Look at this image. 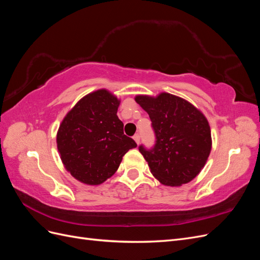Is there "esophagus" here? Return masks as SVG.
I'll list each match as a JSON object with an SVG mask.
<instances>
[{
    "label": "esophagus",
    "mask_w": 260,
    "mask_h": 260,
    "mask_svg": "<svg viewBox=\"0 0 260 260\" xmlns=\"http://www.w3.org/2000/svg\"><path fill=\"white\" fill-rule=\"evenodd\" d=\"M133 140H135V141H136V142H137V144H139V143H140V140H141V137H140V135H139V133H137V135H135V136H133Z\"/></svg>",
    "instance_id": "34e87169"
}]
</instances>
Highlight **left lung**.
I'll return each mask as SVG.
<instances>
[{"mask_svg":"<svg viewBox=\"0 0 260 260\" xmlns=\"http://www.w3.org/2000/svg\"><path fill=\"white\" fill-rule=\"evenodd\" d=\"M137 103L148 114L155 133V144L139 151L155 178L165 185L190 182L205 166L211 149L208 121L187 101L161 93L151 98L138 95Z\"/></svg>","mask_w":260,"mask_h":260,"instance_id":"left-lung-1","label":"left lung"}]
</instances>
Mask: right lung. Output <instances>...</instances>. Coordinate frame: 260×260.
<instances>
[{
  "label": "right lung",
  "mask_w": 260,
  "mask_h": 260,
  "mask_svg": "<svg viewBox=\"0 0 260 260\" xmlns=\"http://www.w3.org/2000/svg\"><path fill=\"white\" fill-rule=\"evenodd\" d=\"M120 102L106 90L81 99L61 121L57 148L65 168L80 182L98 185L117 171L122 156L137 147L123 133Z\"/></svg>",
  "instance_id": "right-lung-1"
}]
</instances>
